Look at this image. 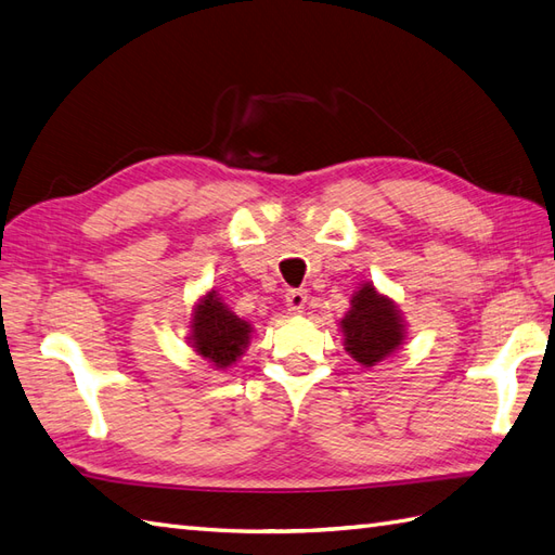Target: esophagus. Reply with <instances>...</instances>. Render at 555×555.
Here are the masks:
<instances>
[{"label":"esophagus","instance_id":"obj_1","mask_svg":"<svg viewBox=\"0 0 555 555\" xmlns=\"http://www.w3.org/2000/svg\"><path fill=\"white\" fill-rule=\"evenodd\" d=\"M305 302H307V291L295 288V291L286 293V307L291 314H300L305 309Z\"/></svg>","mask_w":555,"mask_h":555}]
</instances>
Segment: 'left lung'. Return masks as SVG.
Returning a JSON list of instances; mask_svg holds the SVG:
<instances>
[{
    "instance_id": "8db88e82",
    "label": "left lung",
    "mask_w": 555,
    "mask_h": 555,
    "mask_svg": "<svg viewBox=\"0 0 555 555\" xmlns=\"http://www.w3.org/2000/svg\"><path fill=\"white\" fill-rule=\"evenodd\" d=\"M340 331L347 354L364 369L395 354L406 338V324L399 307L369 281L354 291L350 309L340 319Z\"/></svg>"
}]
</instances>
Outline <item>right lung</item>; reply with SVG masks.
I'll return each instance as SVG.
<instances>
[{"label":"right lung","mask_w":555,"mask_h":555,"mask_svg":"<svg viewBox=\"0 0 555 555\" xmlns=\"http://www.w3.org/2000/svg\"><path fill=\"white\" fill-rule=\"evenodd\" d=\"M250 336V321L231 312L217 291H208L193 305L189 343L193 352L208 359L212 369H229L236 364V359L246 352Z\"/></svg>","instance_id":"add662e5"}]
</instances>
